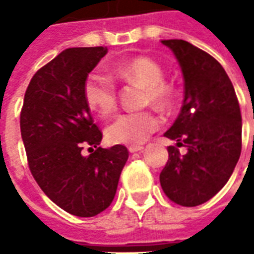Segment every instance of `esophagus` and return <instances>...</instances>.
I'll return each instance as SVG.
<instances>
[{"label": "esophagus", "mask_w": 254, "mask_h": 254, "mask_svg": "<svg viewBox=\"0 0 254 254\" xmlns=\"http://www.w3.org/2000/svg\"><path fill=\"white\" fill-rule=\"evenodd\" d=\"M143 148L144 147L141 145V144H136V145H129V147H127V149H129V152H130V154H133V152H138V151H141Z\"/></svg>", "instance_id": "34e87169"}]
</instances>
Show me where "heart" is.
Returning a JSON list of instances; mask_svg holds the SVG:
<instances>
[{
	"mask_svg": "<svg viewBox=\"0 0 254 254\" xmlns=\"http://www.w3.org/2000/svg\"><path fill=\"white\" fill-rule=\"evenodd\" d=\"M117 76L127 83L145 85L144 103L162 111L171 110L178 102V88L165 81V69L151 57H134L113 65ZM84 100L91 110L102 118L110 117L118 106V92L114 78L103 72L89 73L83 88ZM160 118L154 111H132L117 118L106 129V137L113 144L136 145L145 141L159 127Z\"/></svg>",
	"mask_w": 254,
	"mask_h": 254,
	"instance_id": "b5f03b06",
	"label": "heart"
}]
</instances>
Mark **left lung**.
Wrapping results in <instances>:
<instances>
[{
  "label": "left lung",
  "instance_id": "1",
  "mask_svg": "<svg viewBox=\"0 0 254 254\" xmlns=\"http://www.w3.org/2000/svg\"><path fill=\"white\" fill-rule=\"evenodd\" d=\"M181 65L185 96L181 113L166 137L170 145L160 185L171 201L196 207L229 181L242 148V118L234 87L223 66L208 53L182 39L162 41Z\"/></svg>",
  "mask_w": 254,
  "mask_h": 254
}]
</instances>
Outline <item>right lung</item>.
<instances>
[{"label": "right lung", "instance_id": "1", "mask_svg": "<svg viewBox=\"0 0 254 254\" xmlns=\"http://www.w3.org/2000/svg\"><path fill=\"white\" fill-rule=\"evenodd\" d=\"M107 47H72L31 78L20 113L28 167L64 211L91 218L109 208L129 158L127 147H99L102 132L83 95L84 81ZM91 154L84 157L82 149Z\"/></svg>", "mask_w": 254, "mask_h": 254}]
</instances>
